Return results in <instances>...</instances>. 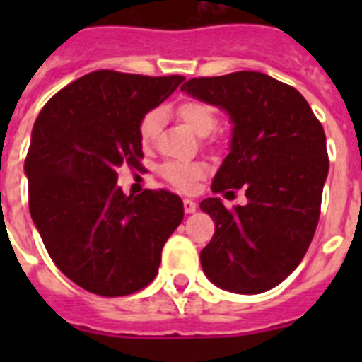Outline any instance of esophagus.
I'll use <instances>...</instances> for the list:
<instances>
[{
  "mask_svg": "<svg viewBox=\"0 0 362 362\" xmlns=\"http://www.w3.org/2000/svg\"><path fill=\"white\" fill-rule=\"evenodd\" d=\"M183 206L187 214H194L197 210V203L194 199H183Z\"/></svg>",
  "mask_w": 362,
  "mask_h": 362,
  "instance_id": "34e87169",
  "label": "esophagus"
}]
</instances>
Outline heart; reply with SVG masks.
Segmentation results:
<instances>
[{"instance_id": "1", "label": "heart", "mask_w": 362, "mask_h": 362, "mask_svg": "<svg viewBox=\"0 0 362 362\" xmlns=\"http://www.w3.org/2000/svg\"><path fill=\"white\" fill-rule=\"evenodd\" d=\"M175 114L197 136H209L217 127V114L214 107H210L204 101H199V99H187L183 103H179L177 108H175ZM159 124H161V112L159 110L146 112L143 119L139 121L137 132H139V141L145 148H148L156 141ZM204 170L206 168H204L203 163L170 161L161 166V175L168 183L177 187L179 190L188 192L196 187L197 181L203 177Z\"/></svg>"}]
</instances>
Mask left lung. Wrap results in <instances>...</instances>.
Masks as SVG:
<instances>
[{"label":"left lung","instance_id":"8db88e82","mask_svg":"<svg viewBox=\"0 0 362 362\" xmlns=\"http://www.w3.org/2000/svg\"><path fill=\"white\" fill-rule=\"evenodd\" d=\"M181 90L230 116V152L212 192L245 188L248 199L232 210L219 197L201 201L216 223L201 250L204 276L233 293L267 292L299 267L317 228L328 175L322 124L293 86L261 72L194 78Z\"/></svg>","mask_w":362,"mask_h":362}]
</instances>
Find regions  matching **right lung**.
Segmentation results:
<instances>
[{
    "instance_id": "right-lung-1",
    "label": "right lung",
    "mask_w": 362,
    "mask_h": 362,
    "mask_svg": "<svg viewBox=\"0 0 362 362\" xmlns=\"http://www.w3.org/2000/svg\"><path fill=\"white\" fill-rule=\"evenodd\" d=\"M95 70L66 85L40 112L25 159L28 209L54 264L103 297L150 284L183 201L166 190L124 196L117 168H139V121L183 83Z\"/></svg>"
}]
</instances>
